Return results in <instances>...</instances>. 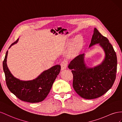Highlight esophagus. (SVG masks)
<instances>
[{
    "label": "esophagus",
    "mask_w": 122,
    "mask_h": 122,
    "mask_svg": "<svg viewBox=\"0 0 122 122\" xmlns=\"http://www.w3.org/2000/svg\"><path fill=\"white\" fill-rule=\"evenodd\" d=\"M60 65L61 66V69L62 70H63V69L66 68L67 66V62L66 61H63L61 62Z\"/></svg>",
    "instance_id": "34e87169"
}]
</instances>
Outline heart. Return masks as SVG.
<instances>
[{
  "mask_svg": "<svg viewBox=\"0 0 122 122\" xmlns=\"http://www.w3.org/2000/svg\"><path fill=\"white\" fill-rule=\"evenodd\" d=\"M83 42H84V40H83V37L80 35L76 36L74 40H71L69 41V46H72L71 51L72 53H76L81 49L83 44Z\"/></svg>",
  "mask_w": 122,
  "mask_h": 122,
  "instance_id": "obj_1",
  "label": "heart"
}]
</instances>
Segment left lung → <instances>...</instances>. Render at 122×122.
I'll return each instance as SVG.
<instances>
[{
    "mask_svg": "<svg viewBox=\"0 0 122 122\" xmlns=\"http://www.w3.org/2000/svg\"><path fill=\"white\" fill-rule=\"evenodd\" d=\"M98 43L105 54L101 64L93 68L86 66L84 54H83L73 59L68 66L72 69L73 88L80 96L85 99H96L104 95L112 87L116 78V52L108 39L95 28L89 47Z\"/></svg>",
    "mask_w": 122,
    "mask_h": 122,
    "instance_id": "8db88e82",
    "label": "left lung"
}]
</instances>
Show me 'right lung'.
Returning a JSON list of instances; mask_svg holds the SVG:
<instances>
[{
	"label": "right lung",
	"mask_w": 122,
	"mask_h": 122,
	"mask_svg": "<svg viewBox=\"0 0 122 122\" xmlns=\"http://www.w3.org/2000/svg\"><path fill=\"white\" fill-rule=\"evenodd\" d=\"M18 39L13 43L9 48L18 42ZM8 51L3 61L7 87L10 91L22 101L38 103L46 99L50 92L55 79L60 71L61 66L56 65L43 71L38 77L32 81H24L16 79L9 71L6 64Z\"/></svg>",
	"instance_id": "add662e5"
}]
</instances>
